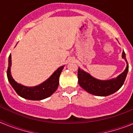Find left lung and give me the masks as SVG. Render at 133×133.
<instances>
[{"mask_svg": "<svg viewBox=\"0 0 133 133\" xmlns=\"http://www.w3.org/2000/svg\"><path fill=\"white\" fill-rule=\"evenodd\" d=\"M122 56L126 61L127 66L124 72L118 76L117 78L109 81H101L93 78L87 72L78 68V84L89 93L101 97L108 96L117 91L123 86L129 70V64L124 50L122 53Z\"/></svg>", "mask_w": 133, "mask_h": 133, "instance_id": "left-lung-1", "label": "left lung"}]
</instances>
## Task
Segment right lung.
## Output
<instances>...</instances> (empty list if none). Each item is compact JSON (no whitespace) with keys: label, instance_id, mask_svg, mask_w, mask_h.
Masks as SVG:
<instances>
[{"label":"right lung","instance_id":"right-lung-1","mask_svg":"<svg viewBox=\"0 0 133 133\" xmlns=\"http://www.w3.org/2000/svg\"><path fill=\"white\" fill-rule=\"evenodd\" d=\"M11 55L9 57V67L7 69V77L16 92L20 97L29 100L40 101L48 98L56 91L59 84V77L64 66H62L51 75L44 83L33 87H28L18 84L12 78L10 75Z\"/></svg>","mask_w":133,"mask_h":133}]
</instances>
